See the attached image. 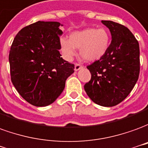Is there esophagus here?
Masks as SVG:
<instances>
[{"label": "esophagus", "instance_id": "1", "mask_svg": "<svg viewBox=\"0 0 148 148\" xmlns=\"http://www.w3.org/2000/svg\"><path fill=\"white\" fill-rule=\"evenodd\" d=\"M83 68V65L81 64H79V63H77L75 64V71H78L79 69H81Z\"/></svg>", "mask_w": 148, "mask_h": 148}]
</instances>
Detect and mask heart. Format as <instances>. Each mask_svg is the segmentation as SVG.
Listing matches in <instances>:
<instances>
[{
	"label": "heart",
	"instance_id": "obj_1",
	"mask_svg": "<svg viewBox=\"0 0 148 148\" xmlns=\"http://www.w3.org/2000/svg\"><path fill=\"white\" fill-rule=\"evenodd\" d=\"M110 45V34L105 28H88L72 32L69 40H60V47L67 59L76 54L79 48L80 57L85 61L93 62L102 58Z\"/></svg>",
	"mask_w": 148,
	"mask_h": 148
}]
</instances>
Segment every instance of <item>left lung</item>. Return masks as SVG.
Instances as JSON below:
<instances>
[{
	"mask_svg": "<svg viewBox=\"0 0 148 148\" xmlns=\"http://www.w3.org/2000/svg\"><path fill=\"white\" fill-rule=\"evenodd\" d=\"M109 29L112 42L105 55L87 68L91 79L84 90L93 102L112 107L128 96L139 75V46L135 36L125 26L102 21Z\"/></svg>",
	"mask_w": 148,
	"mask_h": 148,
	"instance_id": "left-lung-1",
	"label": "left lung"
}]
</instances>
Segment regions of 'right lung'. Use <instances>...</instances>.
I'll return each mask as SVG.
<instances>
[{
  "mask_svg": "<svg viewBox=\"0 0 148 148\" xmlns=\"http://www.w3.org/2000/svg\"><path fill=\"white\" fill-rule=\"evenodd\" d=\"M60 23L37 21L26 26L13 40L9 60L12 84L27 102L49 105L58 98L74 64L61 57Z\"/></svg>",
  "mask_w": 148,
  "mask_h": 148,
  "instance_id": "add662e5",
  "label": "right lung"
}]
</instances>
